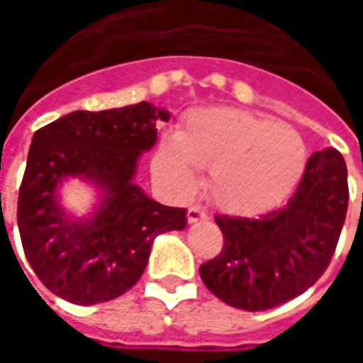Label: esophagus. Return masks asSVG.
<instances>
[{
    "label": "esophagus",
    "instance_id": "obj_1",
    "mask_svg": "<svg viewBox=\"0 0 363 363\" xmlns=\"http://www.w3.org/2000/svg\"><path fill=\"white\" fill-rule=\"evenodd\" d=\"M186 220H189L190 223L206 220V212L200 208V206H192V208H189V212H186Z\"/></svg>",
    "mask_w": 363,
    "mask_h": 363
}]
</instances>
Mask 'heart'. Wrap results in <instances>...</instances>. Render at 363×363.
I'll return each instance as SVG.
<instances>
[{
  "label": "heart",
  "instance_id": "heart-1",
  "mask_svg": "<svg viewBox=\"0 0 363 363\" xmlns=\"http://www.w3.org/2000/svg\"><path fill=\"white\" fill-rule=\"evenodd\" d=\"M305 163L307 147L294 128L247 111L210 108L165 135L153 167L182 194L196 189V169L210 171L208 192L218 208L257 216L294 192Z\"/></svg>",
  "mask_w": 363,
  "mask_h": 363
}]
</instances>
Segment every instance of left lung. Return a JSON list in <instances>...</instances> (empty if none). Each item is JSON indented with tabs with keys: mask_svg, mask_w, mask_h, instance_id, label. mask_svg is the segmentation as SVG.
I'll list each match as a JSON object with an SVG mask.
<instances>
[{
	"mask_svg": "<svg viewBox=\"0 0 363 363\" xmlns=\"http://www.w3.org/2000/svg\"><path fill=\"white\" fill-rule=\"evenodd\" d=\"M348 198L340 151H315L286 206L260 218L216 216L223 247L200 267L206 288L245 311L272 309L301 296L335 255Z\"/></svg>",
	"mask_w": 363,
	"mask_h": 363,
	"instance_id": "obj_1",
	"label": "left lung"
}]
</instances>
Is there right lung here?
<instances>
[{"label":"right lung","instance_id":"obj_1","mask_svg":"<svg viewBox=\"0 0 363 363\" xmlns=\"http://www.w3.org/2000/svg\"><path fill=\"white\" fill-rule=\"evenodd\" d=\"M169 112L140 103L112 111H75L33 135L17 202L21 243L38 280L77 305L103 303L134 286L159 233L186 225L184 208L151 200L132 182L135 163L157 142ZM83 176L105 192L89 220H69L55 189Z\"/></svg>","mask_w":363,"mask_h":363}]
</instances>
